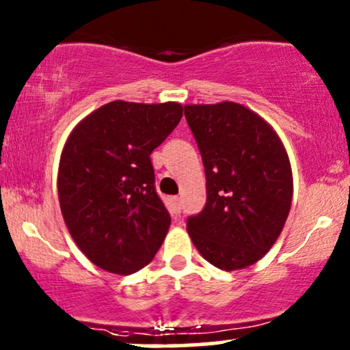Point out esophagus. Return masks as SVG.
<instances>
[{
    "label": "esophagus",
    "instance_id": "34e87169",
    "mask_svg": "<svg viewBox=\"0 0 350 350\" xmlns=\"http://www.w3.org/2000/svg\"><path fill=\"white\" fill-rule=\"evenodd\" d=\"M169 211H171L172 214H179L181 213V198H178V196H172V198H169Z\"/></svg>",
    "mask_w": 350,
    "mask_h": 350
}]
</instances>
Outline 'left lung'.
<instances>
[{
    "label": "left lung",
    "mask_w": 350,
    "mask_h": 350,
    "mask_svg": "<svg viewBox=\"0 0 350 350\" xmlns=\"http://www.w3.org/2000/svg\"><path fill=\"white\" fill-rule=\"evenodd\" d=\"M184 116L206 171L204 209L187 232L207 262L237 271L278 241L293 202V171L278 133L237 103L187 105Z\"/></svg>",
    "instance_id": "1"
}]
</instances>
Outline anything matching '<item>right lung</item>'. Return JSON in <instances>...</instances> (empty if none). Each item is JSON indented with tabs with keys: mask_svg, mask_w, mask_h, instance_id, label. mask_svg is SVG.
I'll return each instance as SVG.
<instances>
[{
	"mask_svg": "<svg viewBox=\"0 0 350 350\" xmlns=\"http://www.w3.org/2000/svg\"><path fill=\"white\" fill-rule=\"evenodd\" d=\"M181 118L179 103L113 101L69 134L57 171L61 213L98 267L128 275L159 251L171 216L156 193L149 156Z\"/></svg>",
	"mask_w": 350,
	"mask_h": 350,
	"instance_id": "add662e5",
	"label": "right lung"
}]
</instances>
